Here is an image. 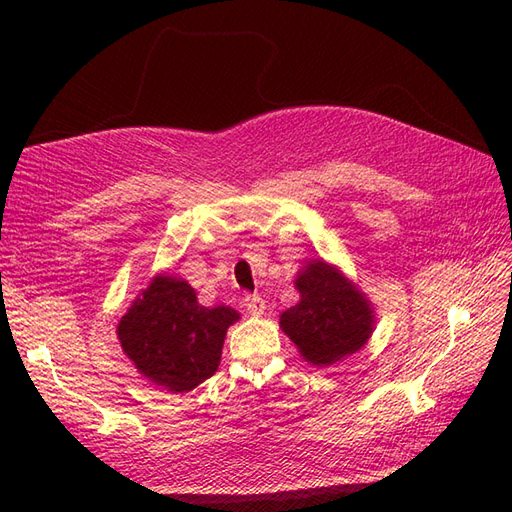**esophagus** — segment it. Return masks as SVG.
Wrapping results in <instances>:
<instances>
[{
    "label": "esophagus",
    "instance_id": "esophagus-1",
    "mask_svg": "<svg viewBox=\"0 0 512 512\" xmlns=\"http://www.w3.org/2000/svg\"><path fill=\"white\" fill-rule=\"evenodd\" d=\"M243 305L252 316H260L262 312H265V299H262L260 294H245Z\"/></svg>",
    "mask_w": 512,
    "mask_h": 512
}]
</instances>
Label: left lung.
Returning a JSON list of instances; mask_svg holds the SVG:
<instances>
[{
  "label": "left lung",
  "mask_w": 512,
  "mask_h": 512,
  "mask_svg": "<svg viewBox=\"0 0 512 512\" xmlns=\"http://www.w3.org/2000/svg\"><path fill=\"white\" fill-rule=\"evenodd\" d=\"M301 301L280 318L284 333L314 365H331L359 350L371 333V307L327 262H312L299 277Z\"/></svg>",
  "instance_id": "obj_1"
}]
</instances>
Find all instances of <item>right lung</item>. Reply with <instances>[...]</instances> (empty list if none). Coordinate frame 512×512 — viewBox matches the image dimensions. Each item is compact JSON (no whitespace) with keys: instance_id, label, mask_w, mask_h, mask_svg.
<instances>
[{"instance_id":"right-lung-1","label":"right lung","mask_w":512,"mask_h":512,"mask_svg":"<svg viewBox=\"0 0 512 512\" xmlns=\"http://www.w3.org/2000/svg\"><path fill=\"white\" fill-rule=\"evenodd\" d=\"M237 318L224 305L203 307L190 284L162 275L121 318L117 335L143 376L183 393L218 371L226 329Z\"/></svg>"}]
</instances>
